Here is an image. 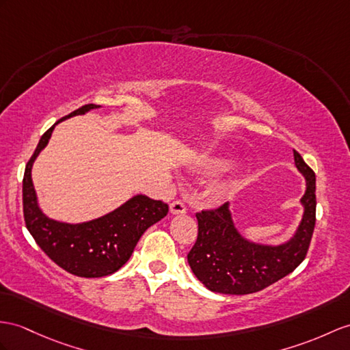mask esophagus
<instances>
[{
  "mask_svg": "<svg viewBox=\"0 0 350 350\" xmlns=\"http://www.w3.org/2000/svg\"><path fill=\"white\" fill-rule=\"evenodd\" d=\"M169 211H170V214H174V215H176V214H185L187 206L181 200H175V202L170 203Z\"/></svg>",
  "mask_w": 350,
  "mask_h": 350,
  "instance_id": "1",
  "label": "esophagus"
}]
</instances>
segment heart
I'll return each instance as SVG.
<instances>
[{"label":"heart","mask_w":350,"mask_h":350,"mask_svg":"<svg viewBox=\"0 0 350 350\" xmlns=\"http://www.w3.org/2000/svg\"><path fill=\"white\" fill-rule=\"evenodd\" d=\"M204 169L208 170L211 174H218V172H223L228 167V161L224 159H206L203 163Z\"/></svg>","instance_id":"heart-1"}]
</instances>
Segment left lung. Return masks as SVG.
Wrapping results in <instances>:
<instances>
[{
    "label": "left lung",
    "mask_w": 350,
    "mask_h": 350,
    "mask_svg": "<svg viewBox=\"0 0 350 350\" xmlns=\"http://www.w3.org/2000/svg\"><path fill=\"white\" fill-rule=\"evenodd\" d=\"M297 169L306 178L304 208L295 234L282 245L255 243L237 232L228 203L196 214L198 241L187 255L193 273L214 293L243 295L261 291L294 271L306 258L317 223V178L294 150Z\"/></svg>",
    "instance_id": "left-lung-1"
}]
</instances>
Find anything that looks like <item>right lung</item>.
Returning <instances> with one entry per match:
<instances>
[{"label": "right lung", "mask_w": 350, "mask_h": 350, "mask_svg": "<svg viewBox=\"0 0 350 350\" xmlns=\"http://www.w3.org/2000/svg\"><path fill=\"white\" fill-rule=\"evenodd\" d=\"M99 105H84L57 120L41 136L23 175V217L37 245L47 257L68 273L80 278H102L120 269L144 232L167 214V204L136 194L109 214L80 224H68L49 218L38 206L31 170L41 150L47 146L57 123L65 118L86 114Z\"/></svg>", "instance_id": "obj_1"}]
</instances>
